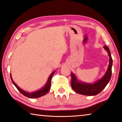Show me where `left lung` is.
<instances>
[{"label": "left lung", "mask_w": 122, "mask_h": 122, "mask_svg": "<svg viewBox=\"0 0 122 122\" xmlns=\"http://www.w3.org/2000/svg\"><path fill=\"white\" fill-rule=\"evenodd\" d=\"M103 47L107 51L109 56V65L105 74L99 80L93 84H90L79 81L74 73L71 72V86L75 92L85 96H96L101 92L109 82L112 75V59L109 47L105 46Z\"/></svg>", "instance_id": "8db88e82"}]
</instances>
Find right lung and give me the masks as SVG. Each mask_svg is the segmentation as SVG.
Returning a JSON list of instances; mask_svg holds the SVG:
<instances>
[{"label": "right lung", "instance_id": "right-lung-1", "mask_svg": "<svg viewBox=\"0 0 122 122\" xmlns=\"http://www.w3.org/2000/svg\"><path fill=\"white\" fill-rule=\"evenodd\" d=\"M55 71H54L51 73V74L50 75L49 78L48 79L47 82H46L45 85H44L43 87L41 88L39 90H37L36 91H35L33 92H28L23 90L22 89H21L19 86H17V85L16 84V83L13 81L11 74H10V76H11V81H12L13 85H14L15 87L17 88V90H18L19 91L23 94V95H24V96L30 98H36L40 97H42L44 95H46V94L49 91L51 87V79L52 76H53V75H54V73H55Z\"/></svg>", "mask_w": 122, "mask_h": 122}]
</instances>
